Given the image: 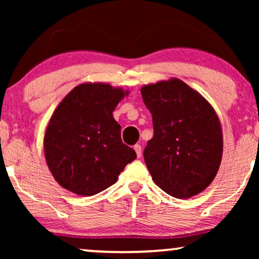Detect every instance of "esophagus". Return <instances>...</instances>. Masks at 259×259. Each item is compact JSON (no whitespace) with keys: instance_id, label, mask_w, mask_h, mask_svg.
Segmentation results:
<instances>
[{"instance_id":"esophagus-1","label":"esophagus","mask_w":259,"mask_h":259,"mask_svg":"<svg viewBox=\"0 0 259 259\" xmlns=\"http://www.w3.org/2000/svg\"><path fill=\"white\" fill-rule=\"evenodd\" d=\"M134 151H136L137 157H138V158H140V157H141V154H143V150H141V146H140L139 144L134 145Z\"/></svg>"}]
</instances>
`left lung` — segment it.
Masks as SVG:
<instances>
[{
	"label": "left lung",
	"instance_id": "left-lung-1",
	"mask_svg": "<svg viewBox=\"0 0 259 259\" xmlns=\"http://www.w3.org/2000/svg\"><path fill=\"white\" fill-rule=\"evenodd\" d=\"M141 97L153 119L154 136L144 151L153 182L180 199L203 192L223 157V131L214 108L177 77L145 84Z\"/></svg>",
	"mask_w": 259,
	"mask_h": 259
}]
</instances>
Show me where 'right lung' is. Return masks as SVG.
Instances as JSON below:
<instances>
[{"label": "right lung", "mask_w": 259, "mask_h": 259, "mask_svg": "<svg viewBox=\"0 0 259 259\" xmlns=\"http://www.w3.org/2000/svg\"><path fill=\"white\" fill-rule=\"evenodd\" d=\"M130 91L105 82H83L58 105L44 137L49 171L63 189L91 197L116 183L137 158L121 140L113 111Z\"/></svg>", "instance_id": "right-lung-1"}]
</instances>
